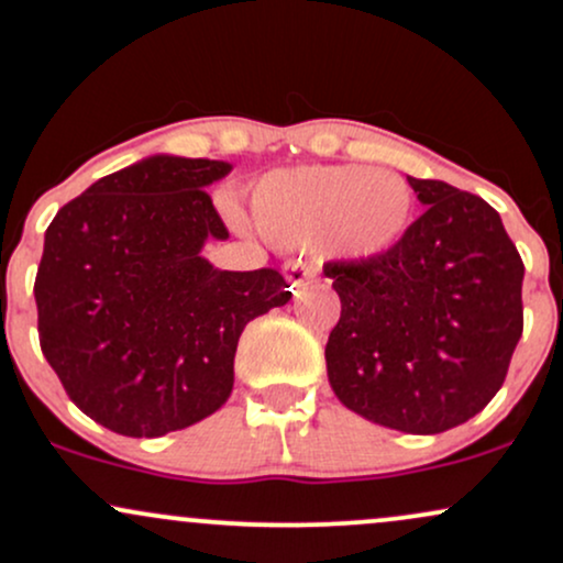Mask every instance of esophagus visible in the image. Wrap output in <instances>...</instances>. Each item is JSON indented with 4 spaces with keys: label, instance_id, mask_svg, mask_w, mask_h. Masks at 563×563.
Masks as SVG:
<instances>
[{
    "label": "esophagus",
    "instance_id": "obj_1",
    "mask_svg": "<svg viewBox=\"0 0 563 563\" xmlns=\"http://www.w3.org/2000/svg\"><path fill=\"white\" fill-rule=\"evenodd\" d=\"M284 276H287L289 282V289H292L295 295L306 292V287L316 279V268L311 263H302V261H292L284 265Z\"/></svg>",
    "mask_w": 563,
    "mask_h": 563
}]
</instances>
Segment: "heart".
<instances>
[{
    "label": "heart",
    "instance_id": "b5f03b06",
    "mask_svg": "<svg viewBox=\"0 0 563 563\" xmlns=\"http://www.w3.org/2000/svg\"><path fill=\"white\" fill-rule=\"evenodd\" d=\"M412 191L390 169L295 167L263 175L250 194L261 236L279 247H321L364 261L401 242L412 220Z\"/></svg>",
    "mask_w": 563,
    "mask_h": 563
}]
</instances>
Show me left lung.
I'll list each match as a JSON object with an SVG mask.
<instances>
[{"instance_id": "8db88e82", "label": "left lung", "mask_w": 563, "mask_h": 563, "mask_svg": "<svg viewBox=\"0 0 563 563\" xmlns=\"http://www.w3.org/2000/svg\"><path fill=\"white\" fill-rule=\"evenodd\" d=\"M407 180L426 212L401 242L324 265L340 295L324 356L351 412L428 435L463 426L503 388L523 332V263L482 197Z\"/></svg>"}]
</instances>
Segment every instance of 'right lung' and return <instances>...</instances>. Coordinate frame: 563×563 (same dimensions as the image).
Wrapping results in <instances>:
<instances>
[{
    "label": "right lung",
    "instance_id": "add662e5",
    "mask_svg": "<svg viewBox=\"0 0 563 563\" xmlns=\"http://www.w3.org/2000/svg\"><path fill=\"white\" fill-rule=\"evenodd\" d=\"M229 162L148 156L92 183L44 233L40 345L68 399L113 433L154 439L229 401L244 327L289 302L279 271L201 257L229 229L205 191Z\"/></svg>",
    "mask_w": 563,
    "mask_h": 563
}]
</instances>
